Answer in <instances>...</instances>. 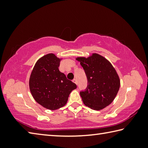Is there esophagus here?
Instances as JSON below:
<instances>
[{
	"mask_svg": "<svg viewBox=\"0 0 148 148\" xmlns=\"http://www.w3.org/2000/svg\"><path fill=\"white\" fill-rule=\"evenodd\" d=\"M72 82H73L74 83H75V84H76L77 85V80H76V79H74L73 80H72Z\"/></svg>",
	"mask_w": 148,
	"mask_h": 148,
	"instance_id": "34e87169",
	"label": "esophagus"
}]
</instances>
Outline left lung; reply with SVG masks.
Returning <instances> with one entry per match:
<instances>
[{"label": "left lung", "mask_w": 148, "mask_h": 148, "mask_svg": "<svg viewBox=\"0 0 148 148\" xmlns=\"http://www.w3.org/2000/svg\"><path fill=\"white\" fill-rule=\"evenodd\" d=\"M88 82L86 91L80 95L84 104L95 110H101L116 98L120 87V79L113 65L100 54L92 53L88 57H77Z\"/></svg>", "instance_id": "left-lung-1"}]
</instances>
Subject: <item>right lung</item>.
Wrapping results in <instances>:
<instances>
[{"label":"right lung","mask_w":148,"mask_h":148,"mask_svg":"<svg viewBox=\"0 0 148 148\" xmlns=\"http://www.w3.org/2000/svg\"><path fill=\"white\" fill-rule=\"evenodd\" d=\"M62 58L54 53L40 57L35 63L29 78V89L32 97L42 106L50 110L63 107L76 85L67 79L59 71Z\"/></svg>","instance_id":"1"}]
</instances>
